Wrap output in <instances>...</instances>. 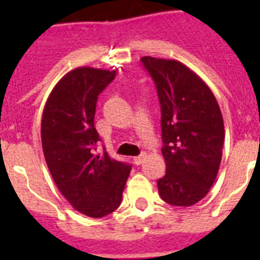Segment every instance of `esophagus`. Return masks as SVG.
<instances>
[{
  "instance_id": "34e87169",
  "label": "esophagus",
  "mask_w": 260,
  "mask_h": 260,
  "mask_svg": "<svg viewBox=\"0 0 260 260\" xmlns=\"http://www.w3.org/2000/svg\"><path fill=\"white\" fill-rule=\"evenodd\" d=\"M147 158V154L146 152H142V154L139 155V156H135L134 158V163L135 165H142L144 162V159Z\"/></svg>"
}]
</instances>
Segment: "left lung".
<instances>
[{"label":"left lung","mask_w":260,"mask_h":260,"mask_svg":"<svg viewBox=\"0 0 260 260\" xmlns=\"http://www.w3.org/2000/svg\"><path fill=\"white\" fill-rule=\"evenodd\" d=\"M158 90L162 110V155L166 175L159 196L170 205L191 206L205 197L217 177L224 121L209 86L183 63L143 56Z\"/></svg>","instance_id":"obj_1"}]
</instances>
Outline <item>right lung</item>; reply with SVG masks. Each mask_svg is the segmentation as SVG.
Listing matches in <instances>:
<instances>
[{"mask_svg": "<svg viewBox=\"0 0 260 260\" xmlns=\"http://www.w3.org/2000/svg\"><path fill=\"white\" fill-rule=\"evenodd\" d=\"M116 71L78 67L69 71L47 98L42 146L51 175L75 210L100 218L117 209L131 166L97 154L101 140L94 126L98 94Z\"/></svg>", "mask_w": 260, "mask_h": 260, "instance_id": "add662e5", "label": "right lung"}]
</instances>
